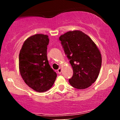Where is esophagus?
Returning a JSON list of instances; mask_svg holds the SVG:
<instances>
[{
	"mask_svg": "<svg viewBox=\"0 0 120 120\" xmlns=\"http://www.w3.org/2000/svg\"><path fill=\"white\" fill-rule=\"evenodd\" d=\"M61 68H59L58 69H57V73L58 74H61Z\"/></svg>",
	"mask_w": 120,
	"mask_h": 120,
	"instance_id": "1",
	"label": "esophagus"
}]
</instances>
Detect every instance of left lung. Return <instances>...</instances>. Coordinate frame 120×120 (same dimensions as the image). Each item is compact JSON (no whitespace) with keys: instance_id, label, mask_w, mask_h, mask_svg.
<instances>
[{"instance_id":"obj_1","label":"left lung","mask_w":120,"mask_h":120,"mask_svg":"<svg viewBox=\"0 0 120 120\" xmlns=\"http://www.w3.org/2000/svg\"><path fill=\"white\" fill-rule=\"evenodd\" d=\"M70 60L73 75L69 82L77 89H85L95 82L101 68V55L91 38L80 30L69 31L59 37Z\"/></svg>"}]
</instances>
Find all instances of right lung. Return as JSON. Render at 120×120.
Returning <instances> with one entry per match:
<instances>
[{"label": "right lung", "mask_w": 120, "mask_h": 120, "mask_svg": "<svg viewBox=\"0 0 120 120\" xmlns=\"http://www.w3.org/2000/svg\"><path fill=\"white\" fill-rule=\"evenodd\" d=\"M47 35L37 34L25 40L19 54V71L25 83L38 93L52 87L57 74L51 68L47 56Z\"/></svg>", "instance_id": "add662e5"}]
</instances>
